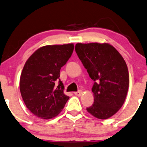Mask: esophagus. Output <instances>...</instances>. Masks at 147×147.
<instances>
[{
	"mask_svg": "<svg viewBox=\"0 0 147 147\" xmlns=\"http://www.w3.org/2000/svg\"><path fill=\"white\" fill-rule=\"evenodd\" d=\"M82 93H83V92L82 91V90H78V91H77V92H74V94H75L76 95L78 96V97H80V96L82 95Z\"/></svg>",
	"mask_w": 147,
	"mask_h": 147,
	"instance_id": "obj_1",
	"label": "esophagus"
}]
</instances>
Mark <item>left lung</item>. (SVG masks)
Wrapping results in <instances>:
<instances>
[{
  "mask_svg": "<svg viewBox=\"0 0 147 147\" xmlns=\"http://www.w3.org/2000/svg\"><path fill=\"white\" fill-rule=\"evenodd\" d=\"M75 50L95 81L92 88L94 103L86 110L97 119H109L121 109L127 93L129 72L125 61L107 43H78Z\"/></svg>",
  "mask_w": 147,
  "mask_h": 147,
  "instance_id": "1",
  "label": "left lung"
}]
</instances>
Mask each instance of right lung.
Returning a JSON list of instances; mask_svg holds the SVG:
<instances>
[{
  "label": "right lung",
  "instance_id": "add662e5",
  "mask_svg": "<svg viewBox=\"0 0 147 147\" xmlns=\"http://www.w3.org/2000/svg\"><path fill=\"white\" fill-rule=\"evenodd\" d=\"M74 48L73 43L41 47L25 63L20 90L26 108L36 117L43 119L57 117L69 99L64 94L59 77L60 70L69 59Z\"/></svg>",
  "mask_w": 147,
  "mask_h": 147
}]
</instances>
